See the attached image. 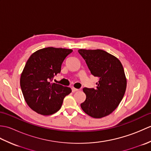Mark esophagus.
<instances>
[{
    "mask_svg": "<svg viewBox=\"0 0 151 151\" xmlns=\"http://www.w3.org/2000/svg\"><path fill=\"white\" fill-rule=\"evenodd\" d=\"M79 89H76V88H72V91L74 93V92H76L78 91Z\"/></svg>",
    "mask_w": 151,
    "mask_h": 151,
    "instance_id": "1",
    "label": "esophagus"
}]
</instances>
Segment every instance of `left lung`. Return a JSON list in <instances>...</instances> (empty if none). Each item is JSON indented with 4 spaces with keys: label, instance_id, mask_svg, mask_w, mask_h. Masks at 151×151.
<instances>
[{
    "label": "left lung",
    "instance_id": "left-lung-1",
    "mask_svg": "<svg viewBox=\"0 0 151 151\" xmlns=\"http://www.w3.org/2000/svg\"><path fill=\"white\" fill-rule=\"evenodd\" d=\"M91 73L99 78L97 88H84L86 99L81 106L93 118H102L112 113L123 98L127 78L122 63L116 57L101 49H79Z\"/></svg>",
    "mask_w": 151,
    "mask_h": 151
}]
</instances>
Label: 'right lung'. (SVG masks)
<instances>
[{
  "label": "right lung",
  "instance_id": "1",
  "mask_svg": "<svg viewBox=\"0 0 151 151\" xmlns=\"http://www.w3.org/2000/svg\"><path fill=\"white\" fill-rule=\"evenodd\" d=\"M71 49L47 47L34 52L27 60L20 78L25 101L32 110L43 115H52L62 106L71 89L51 81L61 71Z\"/></svg>",
  "mask_w": 151,
  "mask_h": 151
}]
</instances>
